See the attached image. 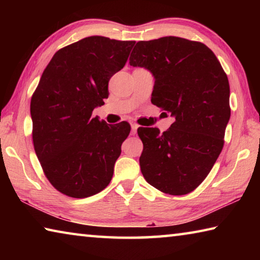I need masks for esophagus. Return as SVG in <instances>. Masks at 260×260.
<instances>
[{"instance_id":"esophagus-1","label":"esophagus","mask_w":260,"mask_h":260,"mask_svg":"<svg viewBox=\"0 0 260 260\" xmlns=\"http://www.w3.org/2000/svg\"><path fill=\"white\" fill-rule=\"evenodd\" d=\"M131 126H132V134L135 135L136 131H138V128H139V125L138 124H132Z\"/></svg>"}]
</instances>
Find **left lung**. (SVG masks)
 Segmentation results:
<instances>
[{
	"instance_id": "8db88e82",
	"label": "left lung",
	"mask_w": 260,
	"mask_h": 260,
	"mask_svg": "<svg viewBox=\"0 0 260 260\" xmlns=\"http://www.w3.org/2000/svg\"><path fill=\"white\" fill-rule=\"evenodd\" d=\"M129 64L151 72V103L175 119L164 133L138 129L141 172L158 190L186 195L203 182L222 150L231 118L226 73L210 48L178 37L138 42Z\"/></svg>"
}]
</instances>
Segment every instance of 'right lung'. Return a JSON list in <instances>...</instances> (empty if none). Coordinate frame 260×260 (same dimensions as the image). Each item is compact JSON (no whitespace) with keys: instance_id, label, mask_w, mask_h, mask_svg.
<instances>
[{"instance_id":"obj_1","label":"right lung","mask_w":260,"mask_h":260,"mask_svg":"<svg viewBox=\"0 0 260 260\" xmlns=\"http://www.w3.org/2000/svg\"><path fill=\"white\" fill-rule=\"evenodd\" d=\"M135 41L88 37L52 56L30 100L33 144L47 179L74 199L102 191L131 132L93 110L108 99L109 80L125 67Z\"/></svg>"}]
</instances>
